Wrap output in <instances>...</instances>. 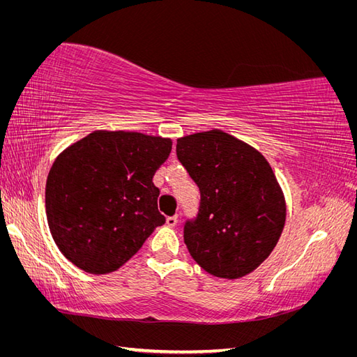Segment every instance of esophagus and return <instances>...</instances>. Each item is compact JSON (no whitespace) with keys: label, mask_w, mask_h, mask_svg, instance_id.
<instances>
[{"label":"esophagus","mask_w":357,"mask_h":357,"mask_svg":"<svg viewBox=\"0 0 357 357\" xmlns=\"http://www.w3.org/2000/svg\"><path fill=\"white\" fill-rule=\"evenodd\" d=\"M177 215H171V218H167V225L169 226V228H172V226L177 225Z\"/></svg>","instance_id":"esophagus-1"}]
</instances>
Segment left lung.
<instances>
[{"mask_svg":"<svg viewBox=\"0 0 357 357\" xmlns=\"http://www.w3.org/2000/svg\"><path fill=\"white\" fill-rule=\"evenodd\" d=\"M177 158L201 192L185 244L204 271L235 280L271 255L286 222V199L268 160L220 129L177 139Z\"/></svg>","mask_w":357,"mask_h":357,"instance_id":"8db88e82","label":"left lung"}]
</instances>
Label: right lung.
<instances>
[{
  "label": "right lung",
  "instance_id": "1",
  "mask_svg": "<svg viewBox=\"0 0 357 357\" xmlns=\"http://www.w3.org/2000/svg\"><path fill=\"white\" fill-rule=\"evenodd\" d=\"M171 147L169 138L93 131L58 155L46 181V214L71 264L89 274L113 273L165 223L152 178Z\"/></svg>",
  "mask_w": 357,
  "mask_h": 357
}]
</instances>
